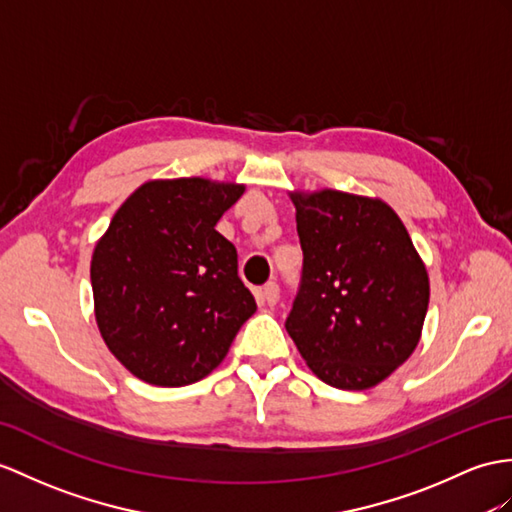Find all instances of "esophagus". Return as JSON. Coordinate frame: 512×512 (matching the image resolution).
Masks as SVG:
<instances>
[{
  "mask_svg": "<svg viewBox=\"0 0 512 512\" xmlns=\"http://www.w3.org/2000/svg\"><path fill=\"white\" fill-rule=\"evenodd\" d=\"M260 299H263V304L267 306H276L280 299V286L276 282H267L263 289H260Z\"/></svg>",
  "mask_w": 512,
  "mask_h": 512,
  "instance_id": "obj_1",
  "label": "esophagus"
}]
</instances>
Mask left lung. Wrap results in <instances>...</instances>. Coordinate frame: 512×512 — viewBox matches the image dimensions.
<instances>
[{
  "instance_id": "8db88e82",
  "label": "left lung",
  "mask_w": 512,
  "mask_h": 512,
  "mask_svg": "<svg viewBox=\"0 0 512 512\" xmlns=\"http://www.w3.org/2000/svg\"><path fill=\"white\" fill-rule=\"evenodd\" d=\"M289 197L304 276L286 332L319 380L373 389L419 345L430 302L426 263L380 197L336 189Z\"/></svg>"
}]
</instances>
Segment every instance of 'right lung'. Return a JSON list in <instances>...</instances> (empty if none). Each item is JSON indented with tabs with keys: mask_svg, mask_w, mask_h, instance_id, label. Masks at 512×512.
<instances>
[{
	"mask_svg": "<svg viewBox=\"0 0 512 512\" xmlns=\"http://www.w3.org/2000/svg\"><path fill=\"white\" fill-rule=\"evenodd\" d=\"M245 184L147 180L112 217L91 258L99 334L132 376L186 386L213 373L256 313L236 249L215 226Z\"/></svg>",
	"mask_w": 512,
	"mask_h": 512,
	"instance_id": "right-lung-1",
	"label": "right lung"
}]
</instances>
